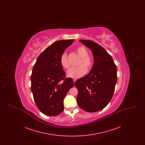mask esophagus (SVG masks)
Masks as SVG:
<instances>
[{"label":"esophagus","instance_id":"obj_1","mask_svg":"<svg viewBox=\"0 0 145 145\" xmlns=\"http://www.w3.org/2000/svg\"><path fill=\"white\" fill-rule=\"evenodd\" d=\"M73 82H74V83L75 82H76V79H73Z\"/></svg>","mask_w":145,"mask_h":145}]
</instances>
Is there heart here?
Masks as SVG:
<instances>
[{
  "label": "heart",
  "instance_id": "b5f03b06",
  "mask_svg": "<svg viewBox=\"0 0 145 145\" xmlns=\"http://www.w3.org/2000/svg\"><path fill=\"white\" fill-rule=\"evenodd\" d=\"M76 52L81 58L78 67H72L69 69L66 74L68 77L76 79L84 75L87 72V69H90L93 65L92 57L88 55V51L83 46L78 47L76 49ZM60 63L62 67L65 69H67L69 67V63L67 58V55L66 53H63L60 57Z\"/></svg>",
  "mask_w": 145,
  "mask_h": 145
}]
</instances>
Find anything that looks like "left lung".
Masks as SVG:
<instances>
[{
	"label": "left lung",
	"mask_w": 145,
	"mask_h": 145,
	"mask_svg": "<svg viewBox=\"0 0 145 145\" xmlns=\"http://www.w3.org/2000/svg\"><path fill=\"white\" fill-rule=\"evenodd\" d=\"M91 50L94 62L90 73L75 82L76 102L89 112L104 109L110 102L117 82V67L107 51L96 42L79 40Z\"/></svg>",
	"instance_id": "8db88e82"
}]
</instances>
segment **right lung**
<instances>
[{"mask_svg":"<svg viewBox=\"0 0 145 145\" xmlns=\"http://www.w3.org/2000/svg\"><path fill=\"white\" fill-rule=\"evenodd\" d=\"M74 40L54 42L37 57L31 76V90L39 109L46 115L55 116L63 110V99L74 86L73 79L65 78L60 63L65 49Z\"/></svg>","mask_w":145,"mask_h":145,"instance_id":"1","label":"right lung"}]
</instances>
